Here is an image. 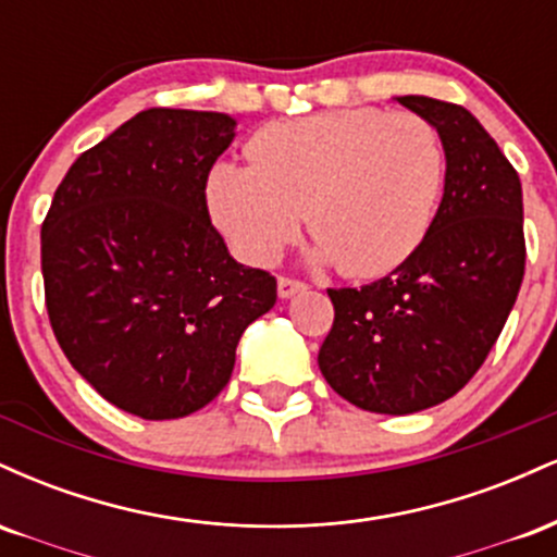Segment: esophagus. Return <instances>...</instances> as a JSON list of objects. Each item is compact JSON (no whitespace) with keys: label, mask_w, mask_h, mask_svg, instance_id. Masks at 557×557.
Returning a JSON list of instances; mask_svg holds the SVG:
<instances>
[{"label":"esophagus","mask_w":557,"mask_h":557,"mask_svg":"<svg viewBox=\"0 0 557 557\" xmlns=\"http://www.w3.org/2000/svg\"><path fill=\"white\" fill-rule=\"evenodd\" d=\"M306 285L300 280H290V277H280L277 280V293L280 298H293L296 293H304Z\"/></svg>","instance_id":"esophagus-1"}]
</instances>
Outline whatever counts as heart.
Masks as SVG:
<instances>
[{
	"mask_svg": "<svg viewBox=\"0 0 557 557\" xmlns=\"http://www.w3.org/2000/svg\"><path fill=\"white\" fill-rule=\"evenodd\" d=\"M251 164L216 162L207 177L214 225L233 251L267 267L298 235L311 259L380 277L424 243L445 188L440 131L419 114L337 110L272 123L248 140Z\"/></svg>",
	"mask_w": 557,
	"mask_h": 557,
	"instance_id": "heart-1",
	"label": "heart"
}]
</instances>
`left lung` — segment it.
Returning <instances> with one entry per match:
<instances>
[{"label":"left lung","mask_w":557,"mask_h":557,"mask_svg":"<svg viewBox=\"0 0 557 557\" xmlns=\"http://www.w3.org/2000/svg\"><path fill=\"white\" fill-rule=\"evenodd\" d=\"M395 101L443 136V201L424 243L387 277L327 290L335 322L319 369L363 411L406 417L453 398L487 359L527 246L521 181L474 114L430 96Z\"/></svg>","instance_id":"left-lung-1"}]
</instances>
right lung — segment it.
<instances>
[{
  "instance_id": "1",
  "label": "right lung",
  "mask_w": 557,
  "mask_h": 557,
  "mask_svg": "<svg viewBox=\"0 0 557 557\" xmlns=\"http://www.w3.org/2000/svg\"><path fill=\"white\" fill-rule=\"evenodd\" d=\"M222 112H138L83 151L41 227L49 322L101 398L140 419H183L220 395L235 348L277 283L230 257L207 177L233 144Z\"/></svg>"
}]
</instances>
